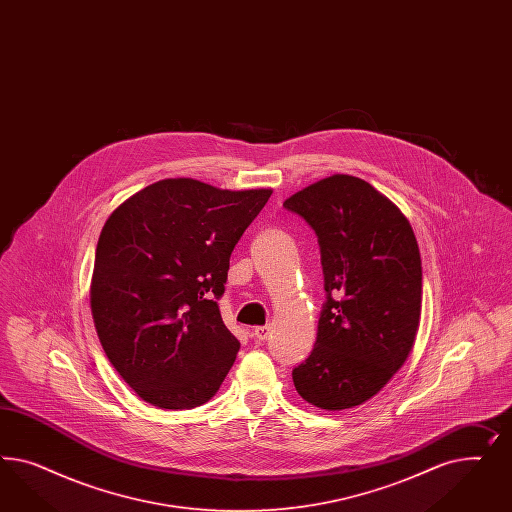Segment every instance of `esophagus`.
Wrapping results in <instances>:
<instances>
[{"instance_id":"1","label":"esophagus","mask_w":512,"mask_h":512,"mask_svg":"<svg viewBox=\"0 0 512 512\" xmlns=\"http://www.w3.org/2000/svg\"><path fill=\"white\" fill-rule=\"evenodd\" d=\"M251 336L255 338L257 341H264L268 336H270V325L266 326H255L253 330H251Z\"/></svg>"}]
</instances>
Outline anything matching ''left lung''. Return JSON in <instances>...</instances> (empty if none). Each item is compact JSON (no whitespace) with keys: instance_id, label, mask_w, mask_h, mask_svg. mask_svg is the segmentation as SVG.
Listing matches in <instances>:
<instances>
[{"instance_id":"left-lung-1","label":"left lung","mask_w":512,"mask_h":512,"mask_svg":"<svg viewBox=\"0 0 512 512\" xmlns=\"http://www.w3.org/2000/svg\"><path fill=\"white\" fill-rule=\"evenodd\" d=\"M283 206L317 234L325 274L317 341L293 370L296 392L326 411L357 407L402 368L417 338V238L394 202L349 174L304 187Z\"/></svg>"}]
</instances>
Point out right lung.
I'll return each instance as SVG.
<instances>
[{
	"label": "right lung",
	"instance_id": "obj_1",
	"mask_svg": "<svg viewBox=\"0 0 512 512\" xmlns=\"http://www.w3.org/2000/svg\"><path fill=\"white\" fill-rule=\"evenodd\" d=\"M270 195L167 178L110 214L95 249L93 323L110 364L144 402L191 409L221 387L240 341L217 298L234 246Z\"/></svg>",
	"mask_w": 512,
	"mask_h": 512
}]
</instances>
